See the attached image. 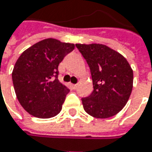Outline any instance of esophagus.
<instances>
[{
    "instance_id": "esophagus-1",
    "label": "esophagus",
    "mask_w": 152,
    "mask_h": 152,
    "mask_svg": "<svg viewBox=\"0 0 152 152\" xmlns=\"http://www.w3.org/2000/svg\"><path fill=\"white\" fill-rule=\"evenodd\" d=\"M77 88H78V84H77V83H76V84H74V85H73V89H74V90H76Z\"/></svg>"
}]
</instances>
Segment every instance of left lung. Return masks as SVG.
Returning <instances> with one entry per match:
<instances>
[{
  "mask_svg": "<svg viewBox=\"0 0 152 152\" xmlns=\"http://www.w3.org/2000/svg\"><path fill=\"white\" fill-rule=\"evenodd\" d=\"M87 61L93 91L82 98L84 111L106 119L118 113L127 104L133 88V70L128 61L116 51L100 44H76Z\"/></svg>",
  "mask_w": 152,
  "mask_h": 152,
  "instance_id": "left-lung-1",
  "label": "left lung"
}]
</instances>
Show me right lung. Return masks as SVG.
Returning <instances> with one entry per match:
<instances>
[{
    "instance_id": "obj_1",
    "label": "right lung",
    "mask_w": 152,
    "mask_h": 152,
    "mask_svg": "<svg viewBox=\"0 0 152 152\" xmlns=\"http://www.w3.org/2000/svg\"><path fill=\"white\" fill-rule=\"evenodd\" d=\"M74 48V44L46 39L20 55L12 81L19 103L30 114L47 119L61 112L69 89L59 82L58 66Z\"/></svg>"
}]
</instances>
